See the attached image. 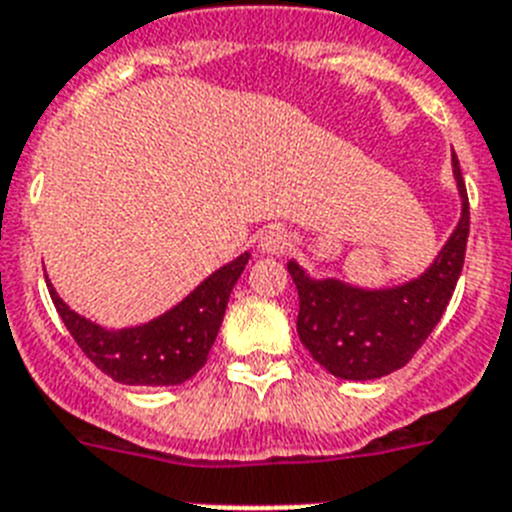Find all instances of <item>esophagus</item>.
Returning a JSON list of instances; mask_svg holds the SVG:
<instances>
[{
	"label": "esophagus",
	"instance_id": "esophagus-1",
	"mask_svg": "<svg viewBox=\"0 0 512 512\" xmlns=\"http://www.w3.org/2000/svg\"><path fill=\"white\" fill-rule=\"evenodd\" d=\"M291 247V239H288L286 231L275 229V226H268L257 234V250L262 255H283V252Z\"/></svg>",
	"mask_w": 512,
	"mask_h": 512
}]
</instances>
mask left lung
I'll return each instance as SVG.
<instances>
[{
    "mask_svg": "<svg viewBox=\"0 0 512 512\" xmlns=\"http://www.w3.org/2000/svg\"><path fill=\"white\" fill-rule=\"evenodd\" d=\"M451 167L459 190L461 216L451 237L428 268L410 281L368 288L342 278H314L304 265L288 260L299 291V330L311 358L345 381H373L407 366L453 296L464 268L469 237V198L456 154Z\"/></svg>",
    "mask_w": 512,
    "mask_h": 512,
    "instance_id": "left-lung-1",
    "label": "left lung"
}]
</instances>
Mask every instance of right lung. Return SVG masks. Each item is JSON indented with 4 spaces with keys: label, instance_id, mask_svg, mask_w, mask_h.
<instances>
[{
    "label": "right lung",
    "instance_id": "1",
    "mask_svg": "<svg viewBox=\"0 0 512 512\" xmlns=\"http://www.w3.org/2000/svg\"><path fill=\"white\" fill-rule=\"evenodd\" d=\"M247 260L250 252H242L237 260L213 270L180 304L149 322L121 330H108L82 317L56 293L48 275L46 283L66 330L102 373L128 386H177L206 363L208 350L224 322L231 288L239 281Z\"/></svg>",
    "mask_w": 512,
    "mask_h": 512
}]
</instances>
